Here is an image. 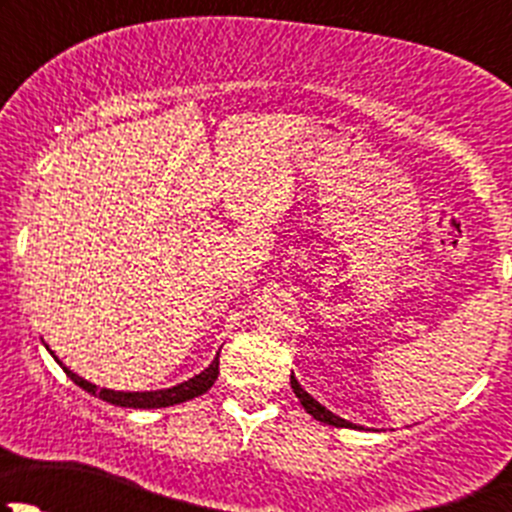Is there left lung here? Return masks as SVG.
<instances>
[{
    "label": "left lung",
    "mask_w": 512,
    "mask_h": 512,
    "mask_svg": "<svg viewBox=\"0 0 512 512\" xmlns=\"http://www.w3.org/2000/svg\"><path fill=\"white\" fill-rule=\"evenodd\" d=\"M289 384H292V389H294V394H297V399H299V404L304 406V411H307V414H312L314 418H317V421H322V423H329V426H342V428H356L354 423H349V421H344V418H339V416H334L332 411H327L324 409L322 404H319V401H314L312 396L307 394V391L302 389V386H299V381L294 379V374L289 376Z\"/></svg>",
    "instance_id": "left-lung-1"
}]
</instances>
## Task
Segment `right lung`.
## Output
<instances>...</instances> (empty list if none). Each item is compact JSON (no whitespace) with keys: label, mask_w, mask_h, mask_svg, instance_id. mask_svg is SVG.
<instances>
[{"label":"right lung","mask_w":512,"mask_h":512,"mask_svg":"<svg viewBox=\"0 0 512 512\" xmlns=\"http://www.w3.org/2000/svg\"><path fill=\"white\" fill-rule=\"evenodd\" d=\"M66 376H69L74 384H79L81 389L89 391V394L98 396L101 401H108V404L116 406H126V409H165V406H175L183 404V401L195 399V396H203L210 386L215 384L220 374V356H215L213 364L208 366L205 371H200L198 376L188 379L185 384L173 386V389H163V391H143V394H131V391H111V389H98V386L89 384L86 379L76 376L74 371H69L64 366Z\"/></svg>","instance_id":"add662e5"}]
</instances>
